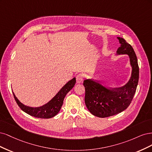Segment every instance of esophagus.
<instances>
[{"mask_svg":"<svg viewBox=\"0 0 152 152\" xmlns=\"http://www.w3.org/2000/svg\"><path fill=\"white\" fill-rule=\"evenodd\" d=\"M76 82L77 83H81L83 82V75L79 74L76 76Z\"/></svg>","mask_w":152,"mask_h":152,"instance_id":"esophagus-1","label":"esophagus"}]
</instances>
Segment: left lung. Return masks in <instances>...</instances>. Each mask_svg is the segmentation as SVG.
<instances>
[{
    "label": "left lung",
    "instance_id": "obj_1",
    "mask_svg": "<svg viewBox=\"0 0 152 152\" xmlns=\"http://www.w3.org/2000/svg\"><path fill=\"white\" fill-rule=\"evenodd\" d=\"M117 39L121 46L116 52L117 55L127 54L129 57L132 71L128 83L121 87L112 88L92 79L83 82L87 109L94 115L102 118L116 115L128 108L138 83L139 67L134 49L124 38L117 37Z\"/></svg>",
    "mask_w": 152,
    "mask_h": 152
}]
</instances>
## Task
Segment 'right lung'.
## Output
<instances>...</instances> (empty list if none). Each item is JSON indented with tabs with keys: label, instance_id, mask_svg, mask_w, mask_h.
<instances>
[{
	"label": "right lung",
	"instance_id": "add662e5",
	"mask_svg": "<svg viewBox=\"0 0 152 152\" xmlns=\"http://www.w3.org/2000/svg\"><path fill=\"white\" fill-rule=\"evenodd\" d=\"M75 83L76 77H73L62 88L54 97H53V99L47 102L46 104L38 107H31L23 104L14 95V92L12 93L17 104L23 111L37 118L49 119L54 117L58 113L61 109L66 95L74 87Z\"/></svg>",
	"mask_w": 152,
	"mask_h": 152
}]
</instances>
